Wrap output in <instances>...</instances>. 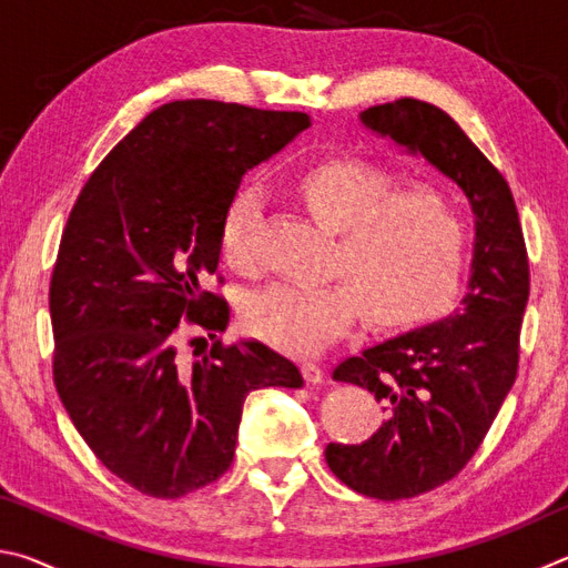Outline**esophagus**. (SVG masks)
<instances>
[{"instance_id":"esophagus-1","label":"esophagus","mask_w":568,"mask_h":568,"mask_svg":"<svg viewBox=\"0 0 568 568\" xmlns=\"http://www.w3.org/2000/svg\"><path fill=\"white\" fill-rule=\"evenodd\" d=\"M303 376L307 383H313V386H321V383H325V371L321 363L315 361H305L303 363Z\"/></svg>"}]
</instances>
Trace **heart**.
I'll use <instances>...</instances> for the list:
<instances>
[{"instance_id": "heart-1", "label": "heart", "mask_w": 568, "mask_h": 568, "mask_svg": "<svg viewBox=\"0 0 568 568\" xmlns=\"http://www.w3.org/2000/svg\"><path fill=\"white\" fill-rule=\"evenodd\" d=\"M303 205L331 230L338 245L323 285L277 283L250 297L245 323L263 341L295 353L321 351L355 318L358 303L381 323H406L446 313L458 295L466 217L446 190L403 187L381 162L331 158L295 180ZM263 195L240 187L220 225V250L230 267H257Z\"/></svg>"}]
</instances>
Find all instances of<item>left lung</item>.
I'll list each match as a JSON object with an SVG mask.
<instances>
[{
  "label": "left lung",
  "mask_w": 568,
  "mask_h": 568,
  "mask_svg": "<svg viewBox=\"0 0 568 568\" xmlns=\"http://www.w3.org/2000/svg\"><path fill=\"white\" fill-rule=\"evenodd\" d=\"M361 122L454 180L476 215L458 311L333 371L335 381L371 390L386 420L358 446L328 444L325 460L353 491L398 501L454 478L491 428L518 371L528 257L511 187L450 114L403 98L363 110Z\"/></svg>",
  "instance_id": "1"
}]
</instances>
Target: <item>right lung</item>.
<instances>
[{
	"label": "right lung",
	"mask_w": 568,
	"mask_h": 568,
	"mask_svg": "<svg viewBox=\"0 0 568 568\" xmlns=\"http://www.w3.org/2000/svg\"><path fill=\"white\" fill-rule=\"evenodd\" d=\"M307 128L305 112L162 104L77 197L50 285L54 386L92 454L142 494L213 484L233 464L247 393L303 386L295 363L257 341H217L185 363L178 331H225L230 307L203 285L227 203L250 168Z\"/></svg>",
	"instance_id": "obj_1"
}]
</instances>
